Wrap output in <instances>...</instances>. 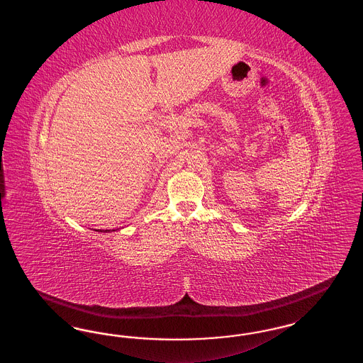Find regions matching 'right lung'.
<instances>
[{
    "instance_id": "add662e5",
    "label": "right lung",
    "mask_w": 363,
    "mask_h": 363,
    "mask_svg": "<svg viewBox=\"0 0 363 363\" xmlns=\"http://www.w3.org/2000/svg\"><path fill=\"white\" fill-rule=\"evenodd\" d=\"M106 231H107V230H106ZM108 231H110V230H108Z\"/></svg>"
}]
</instances>
